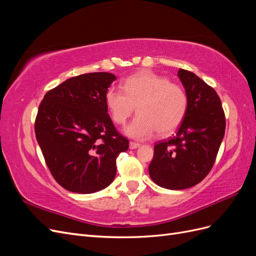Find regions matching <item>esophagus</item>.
Instances as JSON below:
<instances>
[{
  "label": "esophagus",
  "instance_id": "obj_1",
  "mask_svg": "<svg viewBox=\"0 0 256 256\" xmlns=\"http://www.w3.org/2000/svg\"><path fill=\"white\" fill-rule=\"evenodd\" d=\"M140 146H141V144L136 143V142H130V143H129L130 150H136V148H138V147H140Z\"/></svg>",
  "mask_w": 256,
  "mask_h": 256
}]
</instances>
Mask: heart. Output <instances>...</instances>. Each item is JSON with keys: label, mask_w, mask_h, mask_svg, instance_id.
Wrapping results in <instances>:
<instances>
[{"label": "heart", "mask_w": 256, "mask_h": 256, "mask_svg": "<svg viewBox=\"0 0 256 256\" xmlns=\"http://www.w3.org/2000/svg\"><path fill=\"white\" fill-rule=\"evenodd\" d=\"M122 90H108L106 106L113 122L118 125H124L136 108L138 114L124 130L132 138L145 140L156 131L159 136L171 134L187 114V92L166 76L140 72L124 81Z\"/></svg>", "instance_id": "heart-1"}]
</instances>
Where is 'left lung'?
<instances>
[{
    "label": "left lung",
    "mask_w": 256,
    "mask_h": 256,
    "mask_svg": "<svg viewBox=\"0 0 256 256\" xmlns=\"http://www.w3.org/2000/svg\"><path fill=\"white\" fill-rule=\"evenodd\" d=\"M188 111L176 136L154 145L148 166L154 182L170 190L187 189L210 171L226 132V115L216 90L191 72L180 69Z\"/></svg>",
    "instance_id": "1"
}]
</instances>
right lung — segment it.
Masks as SVG:
<instances>
[{
    "label": "right lung",
    "mask_w": 256,
    "mask_h": 256,
    "mask_svg": "<svg viewBox=\"0 0 256 256\" xmlns=\"http://www.w3.org/2000/svg\"><path fill=\"white\" fill-rule=\"evenodd\" d=\"M115 80L109 72L74 76L49 90L38 109L37 142L54 180L68 191L90 194L108 187L116 158L128 150L106 106Z\"/></svg>",
    "instance_id": "1"
}]
</instances>
